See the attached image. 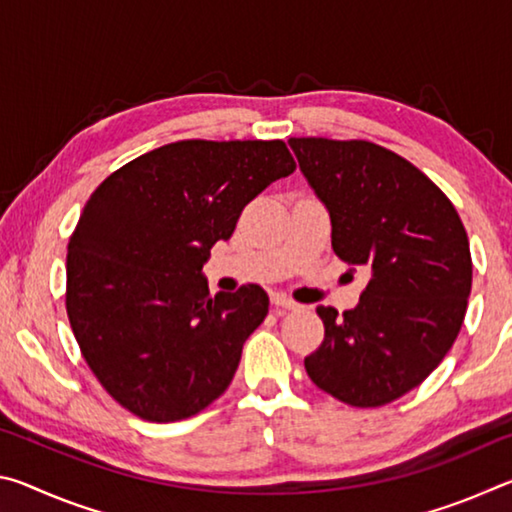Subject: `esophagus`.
<instances>
[{"label": "esophagus", "mask_w": 512, "mask_h": 512, "mask_svg": "<svg viewBox=\"0 0 512 512\" xmlns=\"http://www.w3.org/2000/svg\"><path fill=\"white\" fill-rule=\"evenodd\" d=\"M273 305H275L277 311H296V309H300L296 300L284 298V296H273Z\"/></svg>", "instance_id": "esophagus-1"}]
</instances>
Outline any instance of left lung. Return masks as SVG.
<instances>
[{"mask_svg":"<svg viewBox=\"0 0 512 512\" xmlns=\"http://www.w3.org/2000/svg\"><path fill=\"white\" fill-rule=\"evenodd\" d=\"M300 171L332 219V248L370 273L359 305H320L325 339L305 359L320 391L384 406L420 386L461 332L470 241L452 201L402 155L366 140L291 137Z\"/></svg>","mask_w":512,"mask_h":512,"instance_id":"8db88e82","label":"left lung"}]
</instances>
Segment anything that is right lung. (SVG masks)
Here are the masks:
<instances>
[{"label":"right lung","mask_w":512,"mask_h":512,"mask_svg":"<svg viewBox=\"0 0 512 512\" xmlns=\"http://www.w3.org/2000/svg\"><path fill=\"white\" fill-rule=\"evenodd\" d=\"M296 171L282 140H183L103 180L67 246L69 325L94 377L149 422L225 393L268 314L257 284L210 296L201 273L257 194Z\"/></svg>","instance_id":"right-lung-1"}]
</instances>
